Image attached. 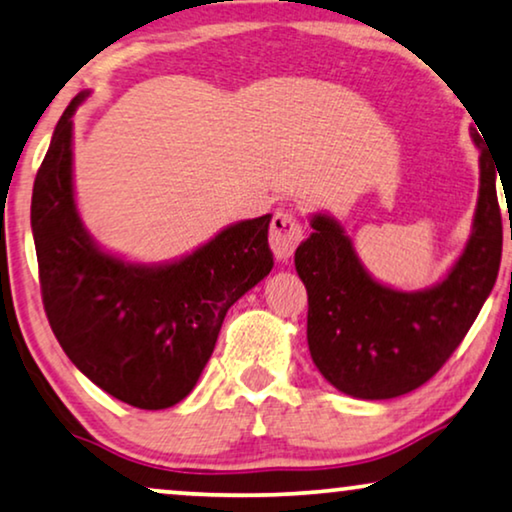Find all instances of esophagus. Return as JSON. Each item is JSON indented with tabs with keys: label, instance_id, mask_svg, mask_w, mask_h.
I'll use <instances>...</instances> for the list:
<instances>
[{
	"label": "esophagus",
	"instance_id": "34e87169",
	"mask_svg": "<svg viewBox=\"0 0 512 512\" xmlns=\"http://www.w3.org/2000/svg\"><path fill=\"white\" fill-rule=\"evenodd\" d=\"M303 240V226L291 212H277L270 223V247L277 261H289L293 251Z\"/></svg>",
	"mask_w": 512,
	"mask_h": 512
}]
</instances>
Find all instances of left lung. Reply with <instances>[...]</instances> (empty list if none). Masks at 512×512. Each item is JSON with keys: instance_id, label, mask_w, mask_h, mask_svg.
<instances>
[{"instance_id": "8db88e82", "label": "left lung", "mask_w": 512, "mask_h": 512, "mask_svg": "<svg viewBox=\"0 0 512 512\" xmlns=\"http://www.w3.org/2000/svg\"><path fill=\"white\" fill-rule=\"evenodd\" d=\"M478 130L471 128L480 151L471 237L450 272L429 289L380 284L333 216L310 219L314 233L296 249V272L310 305L307 345L314 366L342 394L384 401L422 387L459 347L492 293L503 244L499 165Z\"/></svg>"}]
</instances>
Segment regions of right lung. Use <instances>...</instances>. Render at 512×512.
Here are the masks:
<instances>
[{
    "instance_id": "1",
    "label": "right lung",
    "mask_w": 512,
    "mask_h": 512,
    "mask_svg": "<svg viewBox=\"0 0 512 512\" xmlns=\"http://www.w3.org/2000/svg\"><path fill=\"white\" fill-rule=\"evenodd\" d=\"M69 102L32 191L44 310L69 361L118 401L172 408L191 394L230 305L270 275V214L237 221L170 263H130L83 226L74 200Z\"/></svg>"
}]
</instances>
